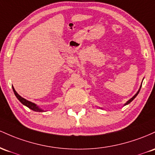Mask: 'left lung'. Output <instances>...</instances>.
Returning a JSON list of instances; mask_svg holds the SVG:
<instances>
[{
  "label": "left lung",
  "mask_w": 155,
  "mask_h": 155,
  "mask_svg": "<svg viewBox=\"0 0 155 155\" xmlns=\"http://www.w3.org/2000/svg\"><path fill=\"white\" fill-rule=\"evenodd\" d=\"M140 88H141V86H140V88H139V90H138V92H137V93H136V94H135V95H134V96H133V97H132V98H131V99H130V100H128V101H127V102H126V103H125V104H124V105H128V104H129V103H130V102H132V101H133V100H134V99H135V97H137V95H138V94L139 91H140Z\"/></svg>",
  "instance_id": "8db88e82"
}]
</instances>
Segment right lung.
<instances>
[{"label":"right lung","mask_w":155,"mask_h":155,"mask_svg":"<svg viewBox=\"0 0 155 155\" xmlns=\"http://www.w3.org/2000/svg\"><path fill=\"white\" fill-rule=\"evenodd\" d=\"M12 88H13V91H14V93H15V96H16L17 98L18 99V100L20 101V102H21L22 105H25L26 107H29V108L31 109V110H32L36 111V112H43V111H44V110H42V109H41V108H40V107H38V106L36 105V104L33 103V102H30V101L25 100V99H24L23 97H22L21 96H20V95H19L17 93V91H15V88H14L13 86H12Z\"/></svg>","instance_id":"add662e5"}]
</instances>
